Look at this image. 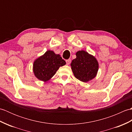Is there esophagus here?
<instances>
[{"label":"esophagus","mask_w":132,"mask_h":132,"mask_svg":"<svg viewBox=\"0 0 132 132\" xmlns=\"http://www.w3.org/2000/svg\"><path fill=\"white\" fill-rule=\"evenodd\" d=\"M66 64H69L70 63H71V60H70V59H69V60H67L66 61Z\"/></svg>","instance_id":"34e87169"}]
</instances>
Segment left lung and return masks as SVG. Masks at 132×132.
<instances>
[{
    "label": "left lung",
    "mask_w": 132,
    "mask_h": 132,
    "mask_svg": "<svg viewBox=\"0 0 132 132\" xmlns=\"http://www.w3.org/2000/svg\"><path fill=\"white\" fill-rule=\"evenodd\" d=\"M76 56L70 64L75 77L83 82L93 79L99 70L96 58L85 50L77 52Z\"/></svg>",
    "instance_id": "1"
}]
</instances>
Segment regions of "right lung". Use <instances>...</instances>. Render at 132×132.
Wrapping results in <instances>:
<instances>
[{"label": "right lung", "instance_id": "add662e5", "mask_svg": "<svg viewBox=\"0 0 132 132\" xmlns=\"http://www.w3.org/2000/svg\"><path fill=\"white\" fill-rule=\"evenodd\" d=\"M64 64L66 62L60 54H56L52 50H47L34 61L33 71L38 79L46 82L54 76L61 66Z\"/></svg>", "mask_w": 132, "mask_h": 132}]
</instances>
